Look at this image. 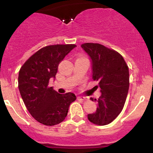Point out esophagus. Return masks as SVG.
<instances>
[{"instance_id": "34e87169", "label": "esophagus", "mask_w": 153, "mask_h": 153, "mask_svg": "<svg viewBox=\"0 0 153 153\" xmlns=\"http://www.w3.org/2000/svg\"><path fill=\"white\" fill-rule=\"evenodd\" d=\"M78 99L82 100V101H85V100H88V98H86V97H82V96H78Z\"/></svg>"}]
</instances>
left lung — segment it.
Returning a JSON list of instances; mask_svg holds the SVG:
<instances>
[{
  "mask_svg": "<svg viewBox=\"0 0 153 153\" xmlns=\"http://www.w3.org/2000/svg\"><path fill=\"white\" fill-rule=\"evenodd\" d=\"M81 47L90 57L93 79L99 82L101 93L99 99H95L98 103L96 112L88 114V119L97 125H106L118 117L125 103L129 68L120 54L102 45L85 43Z\"/></svg>",
  "mask_w": 153,
  "mask_h": 153,
  "instance_id": "1",
  "label": "left lung"
}]
</instances>
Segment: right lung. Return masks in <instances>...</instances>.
<instances>
[{
    "mask_svg": "<svg viewBox=\"0 0 153 153\" xmlns=\"http://www.w3.org/2000/svg\"><path fill=\"white\" fill-rule=\"evenodd\" d=\"M75 45H50L40 49L29 57L19 73V89L24 104L37 122L47 126L62 122L68 108L76 99L73 93L59 94L49 87L55 78L59 64Z\"/></svg>",
    "mask_w": 153,
    "mask_h": 153,
    "instance_id": "add662e5",
    "label": "right lung"
}]
</instances>
